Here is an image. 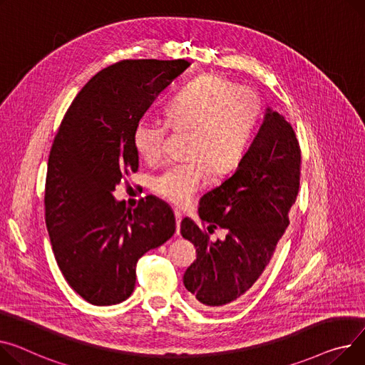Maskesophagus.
Segmentation results:
<instances>
[{
    "label": "esophagus",
    "instance_id": "obj_1",
    "mask_svg": "<svg viewBox=\"0 0 365 365\" xmlns=\"http://www.w3.org/2000/svg\"><path fill=\"white\" fill-rule=\"evenodd\" d=\"M175 217H176V233L179 235L180 233V223H182L183 214L180 211H175Z\"/></svg>",
    "mask_w": 365,
    "mask_h": 365
}]
</instances>
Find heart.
Returning a JSON list of instances; mask_svg holds the SVG:
<instances>
[{
  "instance_id": "b5f03b06",
  "label": "heart",
  "mask_w": 365,
  "mask_h": 365,
  "mask_svg": "<svg viewBox=\"0 0 365 365\" xmlns=\"http://www.w3.org/2000/svg\"><path fill=\"white\" fill-rule=\"evenodd\" d=\"M261 113L258 93L218 75H201L186 83L164 108L165 123L140 120L133 130L138 154L148 163L164 155L168 128L189 133L186 158L155 175L151 189L175 205L187 204L212 175H226L244 157Z\"/></svg>"
}]
</instances>
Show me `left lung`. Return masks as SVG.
Masks as SVG:
<instances>
[{
	"label": "left lung",
	"mask_w": 365,
	"mask_h": 365,
	"mask_svg": "<svg viewBox=\"0 0 365 365\" xmlns=\"http://www.w3.org/2000/svg\"><path fill=\"white\" fill-rule=\"evenodd\" d=\"M301 150L289 121L267 107L262 125L235 173L201 198L198 214L207 230L226 229L223 240L208 235L189 217L180 233L197 248L183 274L193 304L204 309L227 305L258 280L289 226L297 201Z\"/></svg>",
	"instance_id": "8db88e82"
}]
</instances>
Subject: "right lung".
Wrapping results in <instances>:
<instances>
[{"instance_id": "1", "label": "right lung", "mask_w": 365, "mask_h": 365, "mask_svg": "<svg viewBox=\"0 0 365 365\" xmlns=\"http://www.w3.org/2000/svg\"><path fill=\"white\" fill-rule=\"evenodd\" d=\"M189 66L115 63L82 88L61 121L48 158L45 222L64 279L92 305L126 301L138 259L176 232L175 212L164 201L150 195L132 210L113 192L138 170L135 126Z\"/></svg>"}]
</instances>
